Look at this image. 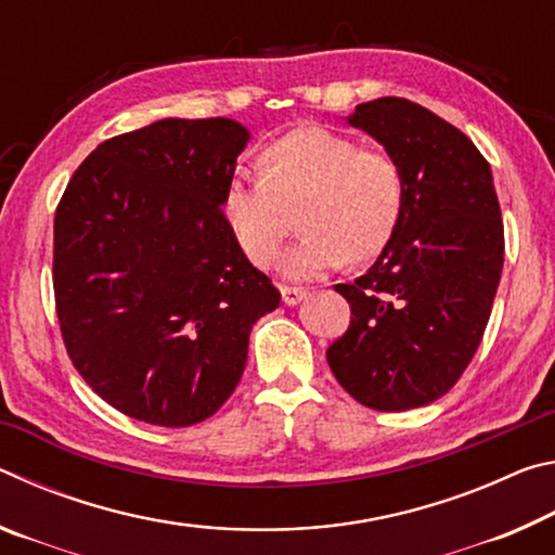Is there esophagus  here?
Masks as SVG:
<instances>
[{"label":"esophagus","mask_w":555,"mask_h":555,"mask_svg":"<svg viewBox=\"0 0 555 555\" xmlns=\"http://www.w3.org/2000/svg\"><path fill=\"white\" fill-rule=\"evenodd\" d=\"M308 296L306 288H296V286H281V298H284L286 306H296Z\"/></svg>","instance_id":"esophagus-1"}]
</instances>
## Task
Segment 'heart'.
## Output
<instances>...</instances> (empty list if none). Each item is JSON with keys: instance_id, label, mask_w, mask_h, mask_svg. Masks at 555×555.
Masks as SVG:
<instances>
[{"instance_id": "1", "label": "heart", "mask_w": 555, "mask_h": 555, "mask_svg": "<svg viewBox=\"0 0 555 555\" xmlns=\"http://www.w3.org/2000/svg\"><path fill=\"white\" fill-rule=\"evenodd\" d=\"M300 210V237L288 249L291 279L325 274L347 259L379 255L403 205V178L384 152L325 127H304L261 154V176L234 173L222 193V215L255 264H274L288 237L291 205Z\"/></svg>"}]
</instances>
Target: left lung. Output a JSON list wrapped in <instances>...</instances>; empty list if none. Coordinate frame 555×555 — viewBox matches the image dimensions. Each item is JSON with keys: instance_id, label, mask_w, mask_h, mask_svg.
<instances>
[{"instance_id": "1", "label": "left lung", "mask_w": 555, "mask_h": 555, "mask_svg": "<svg viewBox=\"0 0 555 555\" xmlns=\"http://www.w3.org/2000/svg\"><path fill=\"white\" fill-rule=\"evenodd\" d=\"M347 125L397 162L403 205L367 274L335 286L352 321L327 364L364 406L418 409L460 379L490 321L504 264L492 168L463 131L411 100L362 102Z\"/></svg>"}]
</instances>
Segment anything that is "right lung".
I'll list each match as a JSON object with an SVG mask.
<instances>
[{"mask_svg":"<svg viewBox=\"0 0 555 555\" xmlns=\"http://www.w3.org/2000/svg\"><path fill=\"white\" fill-rule=\"evenodd\" d=\"M249 137L228 117H166L112 137L55 210L65 347L100 399L144 424L210 418L242 379L251 325L281 304L222 215Z\"/></svg>","mask_w":555,"mask_h":555,"instance_id":"1","label":"right lung"}]
</instances>
